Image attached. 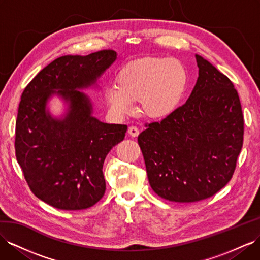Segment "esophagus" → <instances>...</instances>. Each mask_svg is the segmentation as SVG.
<instances>
[{
	"label": "esophagus",
	"instance_id": "1",
	"mask_svg": "<svg viewBox=\"0 0 260 260\" xmlns=\"http://www.w3.org/2000/svg\"><path fill=\"white\" fill-rule=\"evenodd\" d=\"M128 134H129L132 137H136V136H138V134H139V131H138V128L136 127V126H131V127L128 128Z\"/></svg>",
	"mask_w": 260,
	"mask_h": 260
}]
</instances>
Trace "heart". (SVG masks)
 Segmentation results:
<instances>
[{
  "instance_id": "b5f03b06",
  "label": "heart",
  "mask_w": 260,
  "mask_h": 260,
  "mask_svg": "<svg viewBox=\"0 0 260 260\" xmlns=\"http://www.w3.org/2000/svg\"><path fill=\"white\" fill-rule=\"evenodd\" d=\"M185 66L170 58H144L126 63L116 75V84L104 91L105 102L116 117L141 111L149 118L162 119L177 111L188 89Z\"/></svg>"
}]
</instances>
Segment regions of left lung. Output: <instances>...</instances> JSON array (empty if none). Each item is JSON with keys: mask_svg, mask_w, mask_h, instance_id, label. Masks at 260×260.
<instances>
[{"mask_svg": "<svg viewBox=\"0 0 260 260\" xmlns=\"http://www.w3.org/2000/svg\"><path fill=\"white\" fill-rule=\"evenodd\" d=\"M199 77L188 101L137 141L151 189L172 202L214 196L232 179L243 146L244 117L231 80L196 55Z\"/></svg>", "mask_w": 260, "mask_h": 260, "instance_id": "obj_1", "label": "left lung"}]
</instances>
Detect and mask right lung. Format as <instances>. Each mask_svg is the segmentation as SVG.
Here are the masks:
<instances>
[{"mask_svg": "<svg viewBox=\"0 0 260 260\" xmlns=\"http://www.w3.org/2000/svg\"><path fill=\"white\" fill-rule=\"evenodd\" d=\"M114 50L62 56L37 73L23 91L15 128V154L32 193L60 210H84L105 192L103 164L121 143L127 126L92 115L91 99L80 90L116 60ZM54 95L67 104L60 118L48 110Z\"/></svg>", "mask_w": 260, "mask_h": 260, "instance_id": "1", "label": "right lung"}]
</instances>
